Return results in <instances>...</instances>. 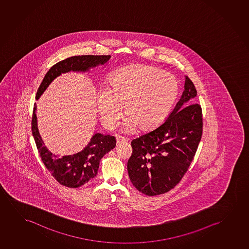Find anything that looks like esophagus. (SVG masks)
<instances>
[{
	"mask_svg": "<svg viewBox=\"0 0 249 249\" xmlns=\"http://www.w3.org/2000/svg\"><path fill=\"white\" fill-rule=\"evenodd\" d=\"M126 141V140L125 138L120 136V135H117V136H116V143H117V144H120V143H125Z\"/></svg>",
	"mask_w": 249,
	"mask_h": 249,
	"instance_id": "1",
	"label": "esophagus"
}]
</instances>
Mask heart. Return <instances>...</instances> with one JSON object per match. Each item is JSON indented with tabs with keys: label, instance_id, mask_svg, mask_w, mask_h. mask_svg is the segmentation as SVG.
Instances as JSON below:
<instances>
[{
	"label": "heart",
	"instance_id": "1",
	"mask_svg": "<svg viewBox=\"0 0 249 249\" xmlns=\"http://www.w3.org/2000/svg\"><path fill=\"white\" fill-rule=\"evenodd\" d=\"M108 87L97 96L100 118L107 128L116 126L123 106L126 129H151L165 119L178 94L176 77L150 65L116 70L109 75Z\"/></svg>",
	"mask_w": 249,
	"mask_h": 249
}]
</instances>
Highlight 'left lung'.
Here are the masks:
<instances>
[{
  "instance_id": "obj_1",
  "label": "left lung",
  "mask_w": 249,
  "mask_h": 249,
  "mask_svg": "<svg viewBox=\"0 0 249 249\" xmlns=\"http://www.w3.org/2000/svg\"><path fill=\"white\" fill-rule=\"evenodd\" d=\"M196 89L185 76L184 90L173 112L160 126L131 142L127 161L130 180L146 196L174 189L194 159L202 135V110Z\"/></svg>"
}]
</instances>
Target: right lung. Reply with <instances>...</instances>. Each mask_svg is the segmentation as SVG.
<instances>
[{"instance_id":"add662e5","label":"right lung","mask_w":249,"mask_h":249,"mask_svg":"<svg viewBox=\"0 0 249 249\" xmlns=\"http://www.w3.org/2000/svg\"><path fill=\"white\" fill-rule=\"evenodd\" d=\"M110 55H82L73 56L59 61L47 72L38 89L36 98H40L48 85L61 73L85 71L96 65H104L109 60ZM36 107L33 109L31 130L41 160L52 176L59 184L69 188L81 187L95 177L99 170V160L106 153L116 147V139L110 135L96 133L89 144L78 153L71 156L58 157L49 152L43 145L36 126Z\"/></svg>"}]
</instances>
